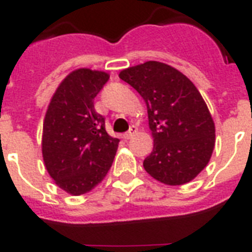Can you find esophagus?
<instances>
[{
    "instance_id": "1",
    "label": "esophagus",
    "mask_w": 252,
    "mask_h": 252,
    "mask_svg": "<svg viewBox=\"0 0 252 252\" xmlns=\"http://www.w3.org/2000/svg\"><path fill=\"white\" fill-rule=\"evenodd\" d=\"M137 130H138V128L136 126H132L129 128V130H128V132H126V133H124V138H126V140H129L130 137H132V136H134V134L137 133Z\"/></svg>"
}]
</instances>
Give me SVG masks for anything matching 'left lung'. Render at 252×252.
I'll list each match as a JSON object with an SVG mask.
<instances>
[{"label":"left lung","mask_w":252,"mask_h":252,"mask_svg":"<svg viewBox=\"0 0 252 252\" xmlns=\"http://www.w3.org/2000/svg\"><path fill=\"white\" fill-rule=\"evenodd\" d=\"M119 77L145 100L153 152L144 168L167 186H182L211 159L216 128L205 100L189 78L159 61L123 69Z\"/></svg>","instance_id":"left-lung-1"}]
</instances>
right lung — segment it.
I'll use <instances>...</instances> for the list:
<instances>
[{
  "label": "right lung",
  "mask_w": 252,
  "mask_h": 252,
  "mask_svg": "<svg viewBox=\"0 0 252 252\" xmlns=\"http://www.w3.org/2000/svg\"><path fill=\"white\" fill-rule=\"evenodd\" d=\"M110 74L80 68L69 73L51 98L41 136L43 161L55 183L73 196L85 195L107 175L119 138L106 132L94 98Z\"/></svg>",
  "instance_id": "add662e5"
}]
</instances>
